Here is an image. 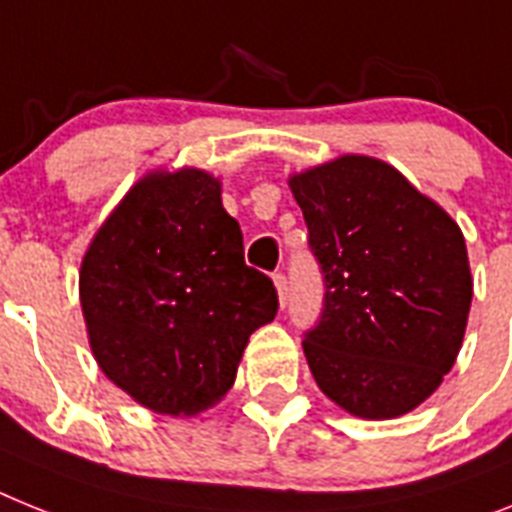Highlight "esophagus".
Returning <instances> with one entry per match:
<instances>
[{
	"mask_svg": "<svg viewBox=\"0 0 512 512\" xmlns=\"http://www.w3.org/2000/svg\"><path fill=\"white\" fill-rule=\"evenodd\" d=\"M273 281H276L278 289V302H281V307H286V302H289V278L283 276V273H276Z\"/></svg>",
	"mask_w": 512,
	"mask_h": 512,
	"instance_id": "esophagus-1",
	"label": "esophagus"
}]
</instances>
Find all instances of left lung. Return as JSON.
Listing matches in <instances>:
<instances>
[{
    "mask_svg": "<svg viewBox=\"0 0 512 512\" xmlns=\"http://www.w3.org/2000/svg\"><path fill=\"white\" fill-rule=\"evenodd\" d=\"M291 192L325 286L302 336L317 385L362 419L409 414L461 349L474 289L461 229L367 156L304 171Z\"/></svg>",
    "mask_w": 512,
    "mask_h": 512,
    "instance_id": "8db88e82",
    "label": "left lung"
}]
</instances>
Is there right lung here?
I'll list each match as a JSON object with an SVG mask.
<instances>
[{
  "label": "right lung",
  "mask_w": 512,
  "mask_h": 512,
  "mask_svg": "<svg viewBox=\"0 0 512 512\" xmlns=\"http://www.w3.org/2000/svg\"><path fill=\"white\" fill-rule=\"evenodd\" d=\"M80 302L106 377L158 414L216 403L278 312L273 281L244 263L221 184L197 169L132 187L85 255Z\"/></svg>",
  "instance_id": "1"
}]
</instances>
